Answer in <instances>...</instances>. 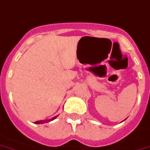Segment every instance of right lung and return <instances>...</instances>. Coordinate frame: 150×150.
<instances>
[{
  "instance_id": "1",
  "label": "right lung",
  "mask_w": 150,
  "mask_h": 150,
  "mask_svg": "<svg viewBox=\"0 0 150 150\" xmlns=\"http://www.w3.org/2000/svg\"><path fill=\"white\" fill-rule=\"evenodd\" d=\"M54 117V118L50 119V120H49V121L53 120H54V119H55L56 117ZM46 122H48V121H45V120H39V121H37V122H35V123H37V124H43V123H45Z\"/></svg>"
}]
</instances>
